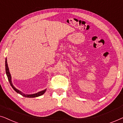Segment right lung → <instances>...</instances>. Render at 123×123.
Segmentation results:
<instances>
[{
	"mask_svg": "<svg viewBox=\"0 0 123 123\" xmlns=\"http://www.w3.org/2000/svg\"><path fill=\"white\" fill-rule=\"evenodd\" d=\"M5 64H6V76L8 77V80H9V83L11 86H12V87L13 88V90H14L15 91H16L17 93L20 94V95H21L22 96H23V97H29V98H33V97H38V96H40L43 95V94H44V93L45 92H46V89H45V90H43V91H41L40 92H37L36 93H33V94H30V95H28V94H25L23 93V92H22L21 91H20L19 90H18V89H17L16 87H15L13 85V83H12V77H11V73H10L9 72V68H8V63H7V59H6V62H5Z\"/></svg>",
	"mask_w": 123,
	"mask_h": 123,
	"instance_id": "1",
	"label": "right lung"
}]
</instances>
